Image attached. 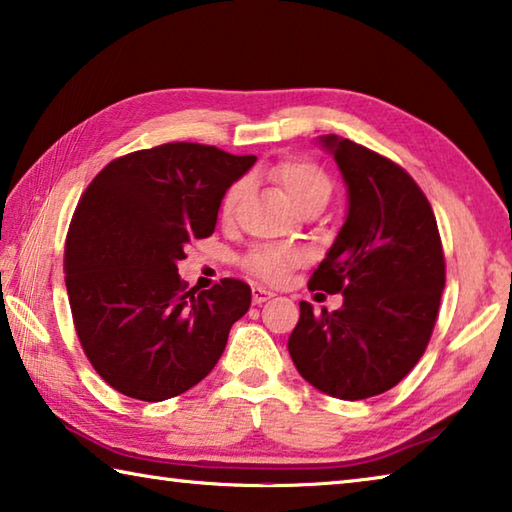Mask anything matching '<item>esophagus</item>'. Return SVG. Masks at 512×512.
I'll use <instances>...</instances> for the list:
<instances>
[{
  "instance_id": "esophagus-1",
  "label": "esophagus",
  "mask_w": 512,
  "mask_h": 512,
  "mask_svg": "<svg viewBox=\"0 0 512 512\" xmlns=\"http://www.w3.org/2000/svg\"><path fill=\"white\" fill-rule=\"evenodd\" d=\"M273 296H275L273 291H268L264 287H253V302H255V305H262V302L271 300Z\"/></svg>"
}]
</instances>
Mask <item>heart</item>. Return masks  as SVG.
<instances>
[{
	"label": "heart",
	"mask_w": 512,
	"mask_h": 512,
	"mask_svg": "<svg viewBox=\"0 0 512 512\" xmlns=\"http://www.w3.org/2000/svg\"><path fill=\"white\" fill-rule=\"evenodd\" d=\"M273 180L282 185L284 192L300 210L311 203H327L332 194V183L318 164L309 160H282L271 169ZM244 196V183L228 187L221 201V214L232 216L239 198ZM305 255L302 250L289 244H259L246 255V268L264 282H280L293 266H298Z\"/></svg>",
	"instance_id": "1"
}]
</instances>
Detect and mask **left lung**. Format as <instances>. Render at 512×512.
I'll return each mask as SVG.
<instances>
[{
    "label": "left lung",
    "mask_w": 512,
    "mask_h": 512,
    "mask_svg": "<svg viewBox=\"0 0 512 512\" xmlns=\"http://www.w3.org/2000/svg\"><path fill=\"white\" fill-rule=\"evenodd\" d=\"M348 187V216L309 289L343 293L314 314L300 302L289 354L311 386L366 400L409 375L427 350L445 289V255L422 189L384 155L336 135L318 137Z\"/></svg>",
    "instance_id": "obj_1"
}]
</instances>
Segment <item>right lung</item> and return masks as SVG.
<instances>
[{
	"label": "right lung",
	"instance_id": "add662e5",
	"mask_svg": "<svg viewBox=\"0 0 512 512\" xmlns=\"http://www.w3.org/2000/svg\"><path fill=\"white\" fill-rule=\"evenodd\" d=\"M255 160L171 142L112 160L83 192L65 241V284L85 357L115 391L169 400L221 359L250 287L225 277L187 291L178 262L212 235L223 194Z\"/></svg>",
	"mask_w": 512,
	"mask_h": 512
}]
</instances>
